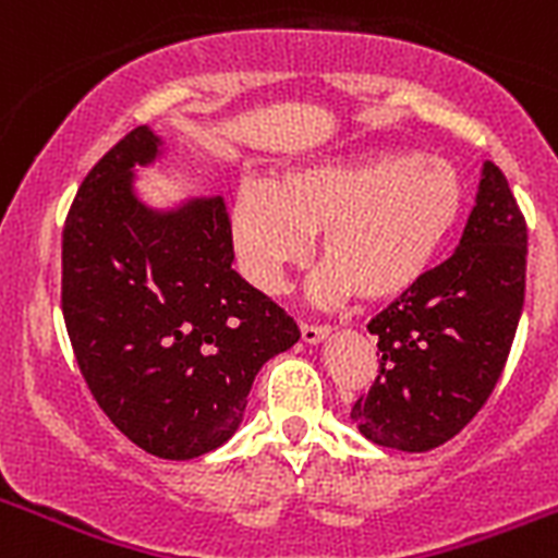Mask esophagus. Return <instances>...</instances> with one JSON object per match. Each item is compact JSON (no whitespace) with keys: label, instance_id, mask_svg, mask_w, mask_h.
Returning <instances> with one entry per match:
<instances>
[{"label":"esophagus","instance_id":"obj_1","mask_svg":"<svg viewBox=\"0 0 558 558\" xmlns=\"http://www.w3.org/2000/svg\"><path fill=\"white\" fill-rule=\"evenodd\" d=\"M324 338H329V327H318V324H302V340L315 347V343H322Z\"/></svg>","mask_w":558,"mask_h":558}]
</instances>
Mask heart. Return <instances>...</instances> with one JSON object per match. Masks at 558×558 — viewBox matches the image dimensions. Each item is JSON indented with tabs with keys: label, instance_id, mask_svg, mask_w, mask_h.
Segmentation results:
<instances>
[{
	"label": "heart",
	"instance_id": "1",
	"mask_svg": "<svg viewBox=\"0 0 558 558\" xmlns=\"http://www.w3.org/2000/svg\"><path fill=\"white\" fill-rule=\"evenodd\" d=\"M463 204L466 184L452 161L383 150L245 186L231 209V240L245 279L263 293H279L284 274L307 259L310 236L322 234L315 293L391 302L430 274Z\"/></svg>",
	"mask_w": 558,
	"mask_h": 558
}]
</instances>
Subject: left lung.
<instances>
[{"label": "left lung", "instance_id": "left-lung-1", "mask_svg": "<svg viewBox=\"0 0 558 558\" xmlns=\"http://www.w3.org/2000/svg\"><path fill=\"white\" fill-rule=\"evenodd\" d=\"M529 229L509 181L483 161L456 254L372 318L379 374L352 408L368 441L427 452L450 441L495 391L525 302Z\"/></svg>", "mask_w": 558, "mask_h": 558}]
</instances>
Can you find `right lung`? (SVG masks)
<instances>
[{
    "mask_svg": "<svg viewBox=\"0 0 558 558\" xmlns=\"http://www.w3.org/2000/svg\"><path fill=\"white\" fill-rule=\"evenodd\" d=\"M140 125L92 167L63 226V322L88 391L133 445L167 461L243 425L259 368L299 327L231 268L223 198L156 209L136 167L165 156Z\"/></svg>",
    "mask_w": 558,
    "mask_h": 558,
    "instance_id": "1",
    "label": "right lung"
}]
</instances>
